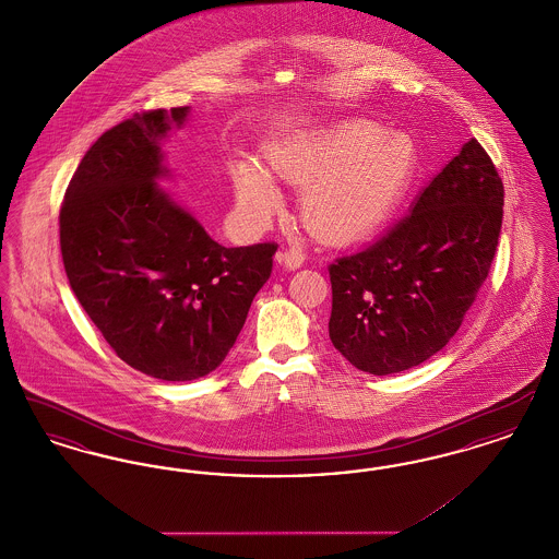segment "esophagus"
Instances as JSON below:
<instances>
[{
	"label": "esophagus",
	"instance_id": "1",
	"mask_svg": "<svg viewBox=\"0 0 559 559\" xmlns=\"http://www.w3.org/2000/svg\"><path fill=\"white\" fill-rule=\"evenodd\" d=\"M276 262L287 270H297V267L304 266L306 253L299 247H289V249H283L276 253Z\"/></svg>",
	"mask_w": 559,
	"mask_h": 559
}]
</instances>
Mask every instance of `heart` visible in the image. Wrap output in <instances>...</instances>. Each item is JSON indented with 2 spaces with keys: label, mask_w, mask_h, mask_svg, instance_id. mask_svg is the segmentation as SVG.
I'll use <instances>...</instances> for the list:
<instances>
[{
  "label": "heart",
  "mask_w": 559,
  "mask_h": 559,
  "mask_svg": "<svg viewBox=\"0 0 559 559\" xmlns=\"http://www.w3.org/2000/svg\"><path fill=\"white\" fill-rule=\"evenodd\" d=\"M266 159L278 178L304 190V226L319 239L344 242L369 235L396 207L415 148L404 135L356 119L274 144ZM235 192L240 210L260 224L283 203L272 178L251 163L235 167Z\"/></svg>",
  "instance_id": "obj_1"
}]
</instances>
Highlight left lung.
Listing matches in <instances>:
<instances>
[{"mask_svg": "<svg viewBox=\"0 0 559 559\" xmlns=\"http://www.w3.org/2000/svg\"><path fill=\"white\" fill-rule=\"evenodd\" d=\"M503 197L472 138L394 228L329 266V337L356 369L406 371L451 342L492 264Z\"/></svg>", "mask_w": 559, "mask_h": 559, "instance_id": "obj_1", "label": "left lung"}]
</instances>
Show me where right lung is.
I'll return each mask as SVG.
<instances>
[{
	"label": "right lung",
	"mask_w": 559,
	"mask_h": 559,
	"mask_svg": "<svg viewBox=\"0 0 559 559\" xmlns=\"http://www.w3.org/2000/svg\"><path fill=\"white\" fill-rule=\"evenodd\" d=\"M188 107L144 110L103 133L60 207V251L81 308L135 371H215L272 272L276 242L222 247L163 188L159 142Z\"/></svg>",
	"instance_id": "obj_1"
}]
</instances>
